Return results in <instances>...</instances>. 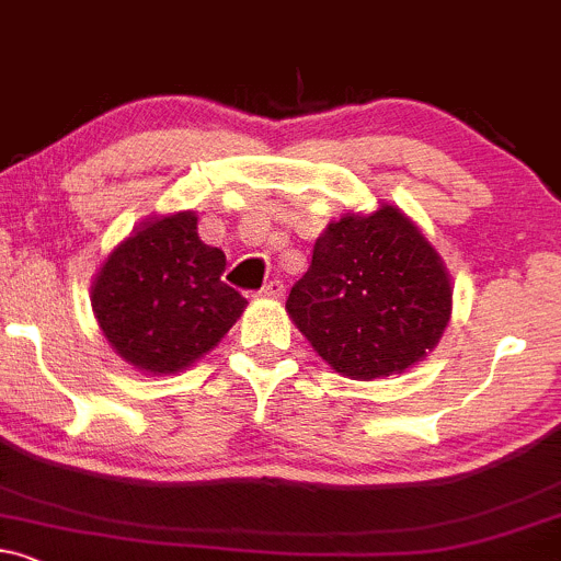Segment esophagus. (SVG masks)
I'll use <instances>...</instances> for the list:
<instances>
[{
    "mask_svg": "<svg viewBox=\"0 0 561 561\" xmlns=\"http://www.w3.org/2000/svg\"><path fill=\"white\" fill-rule=\"evenodd\" d=\"M262 297H270V299H280V297H283V283H280V280H270V283H264V288H262Z\"/></svg>",
    "mask_w": 561,
    "mask_h": 561,
    "instance_id": "1",
    "label": "esophagus"
}]
</instances>
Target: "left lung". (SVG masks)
<instances>
[{
    "instance_id": "left-lung-1",
    "label": "left lung",
    "mask_w": 561,
    "mask_h": 561,
    "mask_svg": "<svg viewBox=\"0 0 561 561\" xmlns=\"http://www.w3.org/2000/svg\"><path fill=\"white\" fill-rule=\"evenodd\" d=\"M451 288L423 230L399 206L379 203L323 230L286 312L336 375L369 382L412 369L438 345Z\"/></svg>"
}]
</instances>
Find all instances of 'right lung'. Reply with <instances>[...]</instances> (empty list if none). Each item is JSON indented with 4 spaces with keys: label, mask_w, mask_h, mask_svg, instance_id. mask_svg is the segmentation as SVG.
Instances as JSON below:
<instances>
[{
    "label": "right lung",
    "mask_w": 561,
    "mask_h": 561,
    "mask_svg": "<svg viewBox=\"0 0 561 561\" xmlns=\"http://www.w3.org/2000/svg\"><path fill=\"white\" fill-rule=\"evenodd\" d=\"M225 264V251L197 234L195 210L138 221L90 286L93 316L112 351L149 377L190 369L249 305L221 280Z\"/></svg>",
    "instance_id": "1"
}]
</instances>
